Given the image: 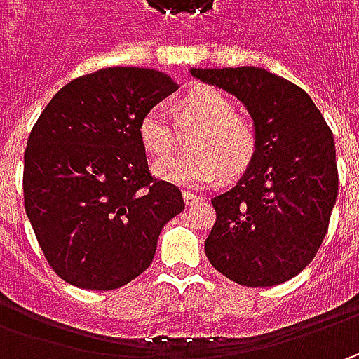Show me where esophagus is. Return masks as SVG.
Segmentation results:
<instances>
[{"label": "esophagus", "instance_id": "34e87169", "mask_svg": "<svg viewBox=\"0 0 359 359\" xmlns=\"http://www.w3.org/2000/svg\"><path fill=\"white\" fill-rule=\"evenodd\" d=\"M203 200L201 196H198V194H194V191H184V201H186V205H194V203H200V201Z\"/></svg>", "mask_w": 359, "mask_h": 359}]
</instances>
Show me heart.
<instances>
[{"label": "heart", "mask_w": 359, "mask_h": 359, "mask_svg": "<svg viewBox=\"0 0 359 359\" xmlns=\"http://www.w3.org/2000/svg\"><path fill=\"white\" fill-rule=\"evenodd\" d=\"M184 131H194L187 154L168 156L180 142V130L161 105L140 119V140L154 156H168L154 165L159 180L177 186L200 187L215 180L243 173L255 156L254 126L238 116L236 104L224 91L200 86L187 91L177 105Z\"/></svg>", "instance_id": "b5f03b06"}]
</instances>
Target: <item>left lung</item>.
Returning a JSON list of instances; mask_svg holds the SVG:
<instances>
[{
	"instance_id": "1",
	"label": "left lung",
	"mask_w": 359,
	"mask_h": 359,
	"mask_svg": "<svg viewBox=\"0 0 359 359\" xmlns=\"http://www.w3.org/2000/svg\"><path fill=\"white\" fill-rule=\"evenodd\" d=\"M191 76L236 95L257 140L240 182L212 200L205 255L240 285L287 282L316 257L338 198L332 130L306 91L262 67L191 69Z\"/></svg>"
}]
</instances>
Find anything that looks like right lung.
I'll use <instances>...</instances> for the list:
<instances>
[{
  "label": "right lung",
  "mask_w": 359,
  "mask_h": 359,
  "mask_svg": "<svg viewBox=\"0 0 359 359\" xmlns=\"http://www.w3.org/2000/svg\"><path fill=\"white\" fill-rule=\"evenodd\" d=\"M177 90L144 67H105L46 105L23 154V203L51 269L83 290H118L149 268L161 228L186 203L156 180L140 119Z\"/></svg>",
  "instance_id": "obj_1"
}]
</instances>
